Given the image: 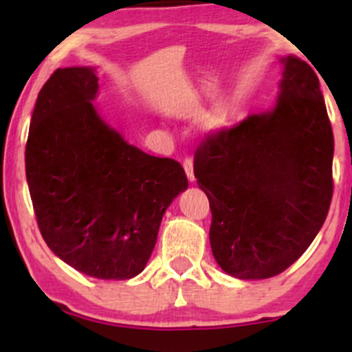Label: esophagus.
Segmentation results:
<instances>
[{
	"instance_id": "34e87169",
	"label": "esophagus",
	"mask_w": 352,
	"mask_h": 352,
	"mask_svg": "<svg viewBox=\"0 0 352 352\" xmlns=\"http://www.w3.org/2000/svg\"><path fill=\"white\" fill-rule=\"evenodd\" d=\"M184 168H185V173H187L188 180L190 182L195 180V175H193V162H192V159H190V157H185V159H184Z\"/></svg>"
}]
</instances>
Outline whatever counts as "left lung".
Segmentation results:
<instances>
[{"label":"left lung","mask_w":352,"mask_h":352,"mask_svg":"<svg viewBox=\"0 0 352 352\" xmlns=\"http://www.w3.org/2000/svg\"><path fill=\"white\" fill-rule=\"evenodd\" d=\"M273 109L208 134L193 173L212 210L210 245L225 273L265 280L318 235L333 199L334 137L316 72L281 58Z\"/></svg>","instance_id":"1"}]
</instances>
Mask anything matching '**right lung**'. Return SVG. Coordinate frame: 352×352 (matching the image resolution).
I'll return each instance as SVG.
<instances>
[{
  "mask_svg": "<svg viewBox=\"0 0 352 352\" xmlns=\"http://www.w3.org/2000/svg\"><path fill=\"white\" fill-rule=\"evenodd\" d=\"M92 67L56 69L39 91L26 142V180L51 252L99 280L147 265L172 200L188 187L182 165L127 144L92 106Z\"/></svg>",
  "mask_w": 352,
  "mask_h": 352,
  "instance_id": "add662e5",
  "label": "right lung"
}]
</instances>
